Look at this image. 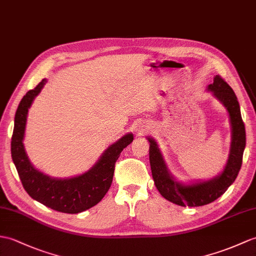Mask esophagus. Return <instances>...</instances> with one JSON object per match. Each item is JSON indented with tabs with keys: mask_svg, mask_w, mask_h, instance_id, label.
Segmentation results:
<instances>
[{
	"mask_svg": "<svg viewBox=\"0 0 256 256\" xmlns=\"http://www.w3.org/2000/svg\"><path fill=\"white\" fill-rule=\"evenodd\" d=\"M140 132H144V130H140Z\"/></svg>",
	"mask_w": 256,
	"mask_h": 256,
	"instance_id": "34e87169",
	"label": "esophagus"
}]
</instances>
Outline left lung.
<instances>
[{"label": "left lung", "instance_id": "left-lung-1", "mask_svg": "<svg viewBox=\"0 0 256 256\" xmlns=\"http://www.w3.org/2000/svg\"><path fill=\"white\" fill-rule=\"evenodd\" d=\"M212 92L227 109L231 130V146L227 164L219 176L210 180L193 184H183L174 180L164 164L155 140L147 138L150 142V162L155 186L166 200L180 206H203L212 203L227 191L238 176L242 166L243 152L246 148V128L242 121L240 106L234 92L220 76L216 75L214 82L208 85Z\"/></svg>", "mask_w": 256, "mask_h": 256}]
</instances>
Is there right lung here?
<instances>
[{"mask_svg":"<svg viewBox=\"0 0 256 256\" xmlns=\"http://www.w3.org/2000/svg\"><path fill=\"white\" fill-rule=\"evenodd\" d=\"M46 82L41 80L29 90L17 108L10 152L25 191L32 198L56 212L78 214L92 208L104 198L114 179L116 162L121 152L133 142V134L124 135L109 146L92 169L70 179H56L40 172L29 162L24 147L28 109Z\"/></svg>","mask_w":256,"mask_h":256,"instance_id":"add662e5","label":"right lung"}]
</instances>
